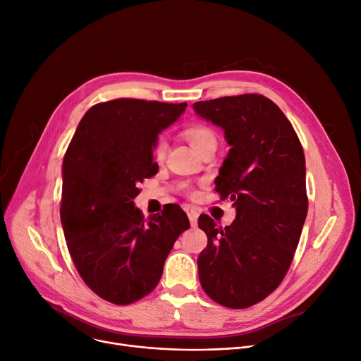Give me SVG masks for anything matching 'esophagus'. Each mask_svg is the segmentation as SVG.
Masks as SVG:
<instances>
[{"label":"esophagus","mask_w":361,"mask_h":361,"mask_svg":"<svg viewBox=\"0 0 361 361\" xmlns=\"http://www.w3.org/2000/svg\"><path fill=\"white\" fill-rule=\"evenodd\" d=\"M184 211H185V214H187L188 219H190V224H192V226H196V224H197V216H199L197 211L195 209L193 206H190V204L184 206Z\"/></svg>","instance_id":"esophagus-1"}]
</instances>
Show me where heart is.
<instances>
[{
    "instance_id": "obj_1",
    "label": "heart",
    "mask_w": 361,
    "mask_h": 361,
    "mask_svg": "<svg viewBox=\"0 0 361 361\" xmlns=\"http://www.w3.org/2000/svg\"><path fill=\"white\" fill-rule=\"evenodd\" d=\"M185 137L190 142V145L199 152L202 147H204L206 145H211V143H216V137H215V133L203 126H195L185 130ZM165 152H166V142L164 137H159L155 143L154 147V154L157 157L158 161L164 159L165 157Z\"/></svg>"
}]
</instances>
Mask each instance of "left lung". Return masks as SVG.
Instances as JSON below:
<instances>
[{
  "label": "left lung",
  "instance_id": "1",
  "mask_svg": "<svg viewBox=\"0 0 361 361\" xmlns=\"http://www.w3.org/2000/svg\"><path fill=\"white\" fill-rule=\"evenodd\" d=\"M230 145L215 190L235 207L231 225L199 216L207 235L197 259L202 288L230 309L267 298L286 276L307 216L306 159L283 112L256 93L193 104Z\"/></svg>",
  "mask_w": 361,
  "mask_h": 361
}]
</instances>
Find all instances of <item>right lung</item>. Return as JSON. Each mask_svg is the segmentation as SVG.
<instances>
[{
  "instance_id": "right-lung-1",
  "label": "right lung",
  "mask_w": 361,
  "mask_h": 361,
  "mask_svg": "<svg viewBox=\"0 0 361 361\" xmlns=\"http://www.w3.org/2000/svg\"><path fill=\"white\" fill-rule=\"evenodd\" d=\"M187 104L114 99L80 120L63 161L61 224L70 256L86 286L114 305L154 290L178 235L190 228L178 204L147 221L135 197L158 173V135Z\"/></svg>"
}]
</instances>
